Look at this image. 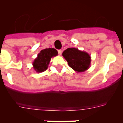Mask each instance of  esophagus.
Instances as JSON below:
<instances>
[{"instance_id": "34e87169", "label": "esophagus", "mask_w": 123, "mask_h": 123, "mask_svg": "<svg viewBox=\"0 0 123 123\" xmlns=\"http://www.w3.org/2000/svg\"><path fill=\"white\" fill-rule=\"evenodd\" d=\"M58 55H62V50H58Z\"/></svg>"}]
</instances>
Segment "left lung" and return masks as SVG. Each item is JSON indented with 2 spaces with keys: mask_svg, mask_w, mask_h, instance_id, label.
I'll return each instance as SVG.
<instances>
[{
  "mask_svg": "<svg viewBox=\"0 0 123 123\" xmlns=\"http://www.w3.org/2000/svg\"><path fill=\"white\" fill-rule=\"evenodd\" d=\"M62 55L69 67L77 73L86 71L91 66V57L89 54L77 48L67 49L63 52Z\"/></svg>",
  "mask_w": 123,
  "mask_h": 123,
  "instance_id": "8db88e82",
  "label": "left lung"
}]
</instances>
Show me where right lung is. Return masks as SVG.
<instances>
[{"label": "right lung", "instance_id": "right-lung-1", "mask_svg": "<svg viewBox=\"0 0 123 123\" xmlns=\"http://www.w3.org/2000/svg\"><path fill=\"white\" fill-rule=\"evenodd\" d=\"M56 55H58V52L55 49H45L41 50L32 62L34 69L37 73L45 71L48 68L51 58Z\"/></svg>", "mask_w": 123, "mask_h": 123}]
</instances>
